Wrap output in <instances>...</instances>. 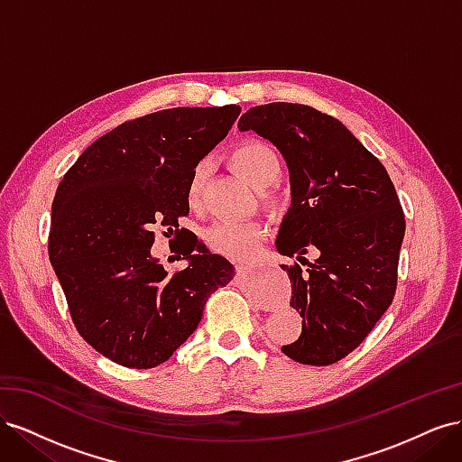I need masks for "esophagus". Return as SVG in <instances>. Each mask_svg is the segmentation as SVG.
Instances as JSON below:
<instances>
[{"instance_id": "1", "label": "esophagus", "mask_w": 462, "mask_h": 462, "mask_svg": "<svg viewBox=\"0 0 462 462\" xmlns=\"http://www.w3.org/2000/svg\"><path fill=\"white\" fill-rule=\"evenodd\" d=\"M235 270H236V273H239V275L246 272V268H243V265H241V263H236V265H235Z\"/></svg>"}]
</instances>
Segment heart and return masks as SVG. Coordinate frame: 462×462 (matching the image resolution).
Returning a JSON list of instances; mask_svg holds the SVG:
<instances>
[{
    "instance_id": "1",
    "label": "heart",
    "mask_w": 462,
    "mask_h": 462,
    "mask_svg": "<svg viewBox=\"0 0 462 462\" xmlns=\"http://www.w3.org/2000/svg\"><path fill=\"white\" fill-rule=\"evenodd\" d=\"M229 162L233 170L256 189L270 187L282 175V162H279L277 152L262 141H245L236 144L229 153ZM206 171V162H199L190 171L187 202L192 208H199L202 202ZM262 200L272 209L283 208V199L277 190H265ZM262 235L263 229L258 221H217L206 231V243L217 254L245 260L254 253Z\"/></svg>"
}]
</instances>
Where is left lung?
<instances>
[{"label":"left lung","mask_w":462,"mask_h":462,"mask_svg":"<svg viewBox=\"0 0 462 462\" xmlns=\"http://www.w3.org/2000/svg\"><path fill=\"white\" fill-rule=\"evenodd\" d=\"M239 127L268 138L291 173L292 202L275 246L301 262L282 268L302 331L282 351L300 365H335L368 337L395 297L407 223L393 180L341 121L316 107L256 106ZM309 252L314 263L305 260Z\"/></svg>","instance_id":"1"}]
</instances>
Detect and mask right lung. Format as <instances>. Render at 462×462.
I'll return each mask as SVG.
<instances>
[{
  "mask_svg": "<svg viewBox=\"0 0 462 462\" xmlns=\"http://www.w3.org/2000/svg\"><path fill=\"white\" fill-rule=\"evenodd\" d=\"M239 106L173 107L121 123L63 175L51 204L50 262L80 337L125 368L160 366L199 328L233 263L189 235V265L167 275L156 229L189 216L192 167L229 133ZM165 235V231H163Z\"/></svg>",
  "mask_w": 462,
  "mask_h": 462,
  "instance_id": "right-lung-1",
  "label": "right lung"
}]
</instances>
